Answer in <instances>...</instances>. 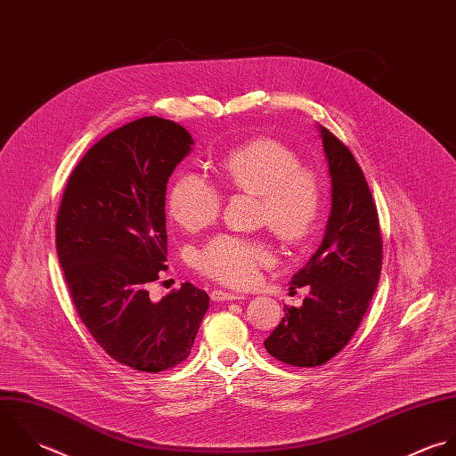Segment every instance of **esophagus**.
Masks as SVG:
<instances>
[{"mask_svg": "<svg viewBox=\"0 0 456 456\" xmlns=\"http://www.w3.org/2000/svg\"><path fill=\"white\" fill-rule=\"evenodd\" d=\"M210 299L214 303H224V301H240L244 299L242 294H233V292H224V290H214L210 294Z\"/></svg>", "mask_w": 456, "mask_h": 456, "instance_id": "obj_1", "label": "esophagus"}]
</instances>
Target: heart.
Instances as JSON below:
<instances>
[{
    "mask_svg": "<svg viewBox=\"0 0 456 456\" xmlns=\"http://www.w3.org/2000/svg\"><path fill=\"white\" fill-rule=\"evenodd\" d=\"M219 175L232 189L262 200L264 221L283 240L301 244L314 232L323 203L322 185L283 143L271 138L248 142L223 157ZM167 208L178 226L198 232L217 219L221 194L200 175L185 171L169 187ZM271 260L264 242L219 235L198 253L196 264L217 281L248 287Z\"/></svg>",
    "mask_w": 456,
    "mask_h": 456,
    "instance_id": "obj_1",
    "label": "heart"
}]
</instances>
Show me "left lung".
I'll list each match as a JSON object with an SVG mask.
<instances>
[{
    "mask_svg": "<svg viewBox=\"0 0 456 456\" xmlns=\"http://www.w3.org/2000/svg\"><path fill=\"white\" fill-rule=\"evenodd\" d=\"M330 176V214L320 248L290 281L307 287L264 341L281 362L313 368L334 357L357 330L382 271V237L368 182L350 151L318 126Z\"/></svg>",
    "mask_w": 456,
    "mask_h": 456,
    "instance_id": "obj_1",
    "label": "left lung"
}]
</instances>
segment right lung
<instances>
[{
	"instance_id": "1",
	"label": "right lung",
	"mask_w": 456,
	"mask_h": 456,
	"mask_svg": "<svg viewBox=\"0 0 456 456\" xmlns=\"http://www.w3.org/2000/svg\"><path fill=\"white\" fill-rule=\"evenodd\" d=\"M171 120L145 117L97 142L72 171L56 217V251L72 303L118 362L157 373L180 364L208 309L191 283L159 303L149 285L166 267V183L192 151Z\"/></svg>"
}]
</instances>
